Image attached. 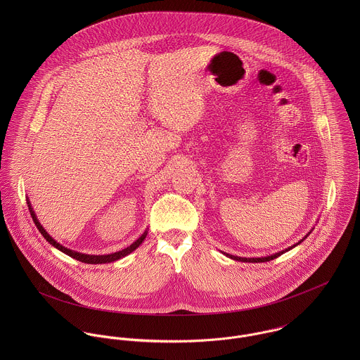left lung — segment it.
I'll return each mask as SVG.
<instances>
[{
	"mask_svg": "<svg viewBox=\"0 0 360 360\" xmlns=\"http://www.w3.org/2000/svg\"><path fill=\"white\" fill-rule=\"evenodd\" d=\"M311 233V230L309 231L308 234L302 238V240H300L297 244H294V245H291V247H288V248H285V250H283V251H280V252H276V254H273V255H267V257H234V255H230V254H226V252H221L223 255H226L227 257H230V259H233V260H238V262H250V263H259V262H269V260H273V259H276V257H281L283 254H285V252H288L290 250H292V248H295L297 245H300L307 237H308L309 234Z\"/></svg>",
	"mask_w": 360,
	"mask_h": 360,
	"instance_id": "8db88e82",
	"label": "left lung"
}]
</instances>
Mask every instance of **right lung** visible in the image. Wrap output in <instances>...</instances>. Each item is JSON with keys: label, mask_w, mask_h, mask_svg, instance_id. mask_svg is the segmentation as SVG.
I'll use <instances>...</instances> for the list:
<instances>
[{"label": "right lung", "mask_w": 360, "mask_h": 360, "mask_svg": "<svg viewBox=\"0 0 360 360\" xmlns=\"http://www.w3.org/2000/svg\"><path fill=\"white\" fill-rule=\"evenodd\" d=\"M26 201H27V206H29V210H30L32 219H33V221H34L36 227L39 229V231L43 234V237H44V238L51 244L53 248L59 250L60 252L66 254L68 257H73V259H76V260H79V262H83V263L101 264V263H110V262H115V260H119V259H122V257H127L129 254H131L133 251H136V250L143 244V241L146 240V237H147V234H148V231L146 230V231L141 234V237H140V238H137L131 245H129L127 248H124V250H122V251L113 252V254H108V255H87V254H82V252H77V251L69 250V248H66V247L60 245L56 240H53L51 236L46 231V229L41 226V223L39 221V219H37V216H36V213H34V210H33V207H32V204H30L29 198H27Z\"/></svg>", "instance_id": "obj_1"}]
</instances>
